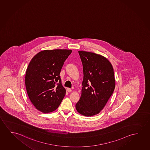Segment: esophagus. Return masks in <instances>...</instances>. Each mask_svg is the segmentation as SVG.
I'll return each mask as SVG.
<instances>
[{
    "mask_svg": "<svg viewBox=\"0 0 150 150\" xmlns=\"http://www.w3.org/2000/svg\"><path fill=\"white\" fill-rule=\"evenodd\" d=\"M67 91H68V92H71V88H67Z\"/></svg>",
    "mask_w": 150,
    "mask_h": 150,
    "instance_id": "34e87169",
    "label": "esophagus"
}]
</instances>
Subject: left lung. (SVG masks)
Returning <instances> with one entry per match:
<instances>
[{
  "label": "left lung",
  "mask_w": 150,
  "mask_h": 150,
  "mask_svg": "<svg viewBox=\"0 0 150 150\" xmlns=\"http://www.w3.org/2000/svg\"><path fill=\"white\" fill-rule=\"evenodd\" d=\"M79 53L83 79L81 98L75 106L81 115L91 116L101 111L113 94L115 87L114 70L102 55L84 51Z\"/></svg>",
  "instance_id": "obj_1"
}]
</instances>
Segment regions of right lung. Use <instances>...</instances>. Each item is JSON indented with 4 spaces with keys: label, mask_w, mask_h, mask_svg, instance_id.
Instances as JSON below:
<instances>
[{
    "label": "right lung",
    "mask_w": 150,
    "mask_h": 150,
    "mask_svg": "<svg viewBox=\"0 0 150 150\" xmlns=\"http://www.w3.org/2000/svg\"><path fill=\"white\" fill-rule=\"evenodd\" d=\"M71 53L67 49L42 51L30 61L25 74V86L30 101L43 113L54 111L65 95L60 74Z\"/></svg>",
    "instance_id": "add662e5"
}]
</instances>
